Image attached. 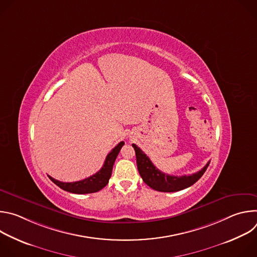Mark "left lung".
<instances>
[{"instance_id": "left-lung-1", "label": "left lung", "mask_w": 257, "mask_h": 257, "mask_svg": "<svg viewBox=\"0 0 257 257\" xmlns=\"http://www.w3.org/2000/svg\"><path fill=\"white\" fill-rule=\"evenodd\" d=\"M136 154L138 172L145 184L161 192H176L190 187L197 182L206 171L209 162L197 173L184 176H171L161 172L136 144H132Z\"/></svg>"}]
</instances>
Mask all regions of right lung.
<instances>
[{
    "mask_svg": "<svg viewBox=\"0 0 257 257\" xmlns=\"http://www.w3.org/2000/svg\"><path fill=\"white\" fill-rule=\"evenodd\" d=\"M123 145H124V141H121L117 146H115V148L112 150V152L106 156L102 168L97 173H95L94 175H92L84 180L67 183V182L58 181V180L52 178L51 176H49V178L61 189L71 192V193L87 194V193L97 192V191L101 190L104 186H106V184L108 183V180H109V178H111V175H112L114 163H115Z\"/></svg>",
    "mask_w": 257,
    "mask_h": 257,
    "instance_id": "obj_1",
    "label": "right lung"
}]
</instances>
